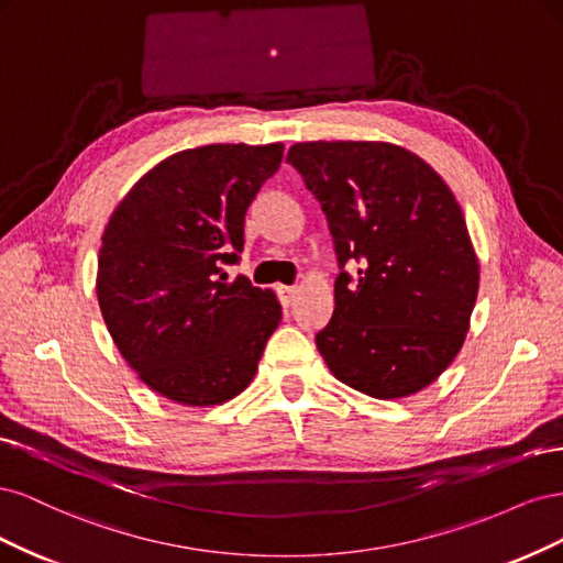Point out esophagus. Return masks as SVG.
<instances>
[{"label": "esophagus", "mask_w": 563, "mask_h": 563, "mask_svg": "<svg viewBox=\"0 0 563 563\" xmlns=\"http://www.w3.org/2000/svg\"><path fill=\"white\" fill-rule=\"evenodd\" d=\"M277 294H279V300L284 308H288V305H294V300L298 296V288L296 286H279Z\"/></svg>", "instance_id": "1"}]
</instances>
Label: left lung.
<instances>
[{"mask_svg":"<svg viewBox=\"0 0 563 563\" xmlns=\"http://www.w3.org/2000/svg\"><path fill=\"white\" fill-rule=\"evenodd\" d=\"M329 220L335 308L314 340L333 376L376 399L416 395L463 347L479 263L449 185L389 143L317 141L288 150ZM360 262L357 277L344 269Z\"/></svg>","mask_w":563,"mask_h":563,"instance_id":"obj_1","label":"left lung"}]
</instances>
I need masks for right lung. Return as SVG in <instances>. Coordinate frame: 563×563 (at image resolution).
Segmentation results:
<instances>
[{
	"instance_id": "add662e5",
	"label": "right lung",
	"mask_w": 563,
	"mask_h": 563,
	"mask_svg": "<svg viewBox=\"0 0 563 563\" xmlns=\"http://www.w3.org/2000/svg\"><path fill=\"white\" fill-rule=\"evenodd\" d=\"M284 145H203L147 172L114 209L98 255V305L114 345L157 395L223 404L253 380L282 319L240 263L244 218Z\"/></svg>"
}]
</instances>
